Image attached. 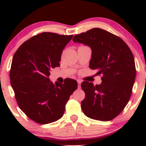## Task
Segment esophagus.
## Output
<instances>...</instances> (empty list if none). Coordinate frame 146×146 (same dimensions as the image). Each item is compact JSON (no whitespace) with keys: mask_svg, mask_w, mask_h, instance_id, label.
Instances as JSON below:
<instances>
[{"mask_svg":"<svg viewBox=\"0 0 146 146\" xmlns=\"http://www.w3.org/2000/svg\"><path fill=\"white\" fill-rule=\"evenodd\" d=\"M77 82H78V88L80 89V88H81V80H77Z\"/></svg>","mask_w":146,"mask_h":146,"instance_id":"obj_1","label":"esophagus"}]
</instances>
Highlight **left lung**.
<instances>
[{"mask_svg":"<svg viewBox=\"0 0 146 146\" xmlns=\"http://www.w3.org/2000/svg\"><path fill=\"white\" fill-rule=\"evenodd\" d=\"M73 41L90 47L89 67L102 75L100 85L81 83L85 93L82 111L95 120H111L123 111L131 95L136 73L133 54L123 39L100 28L75 35Z\"/></svg>","mask_w":146,"mask_h":146,"instance_id":"8db88e82","label":"left lung"}]
</instances>
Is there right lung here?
I'll return each mask as SVG.
<instances>
[{"label": "right lung", "instance_id": "add662e5", "mask_svg": "<svg viewBox=\"0 0 146 146\" xmlns=\"http://www.w3.org/2000/svg\"><path fill=\"white\" fill-rule=\"evenodd\" d=\"M73 35L42 32L25 42L16 51L10 71V84L22 111L40 124L54 122L64 115L65 106L78 82L50 81L51 68L60 66L63 49Z\"/></svg>", "mask_w": 146, "mask_h": 146}]
</instances>
